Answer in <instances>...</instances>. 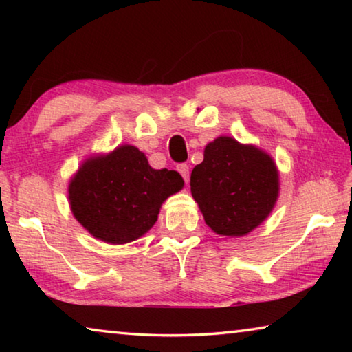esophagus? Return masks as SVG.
Listing matches in <instances>:
<instances>
[{"label":"esophagus","instance_id":"1","mask_svg":"<svg viewBox=\"0 0 352 352\" xmlns=\"http://www.w3.org/2000/svg\"><path fill=\"white\" fill-rule=\"evenodd\" d=\"M177 170L180 172V175L183 177L184 182H189V166L186 163H180L177 166Z\"/></svg>","mask_w":352,"mask_h":352}]
</instances>
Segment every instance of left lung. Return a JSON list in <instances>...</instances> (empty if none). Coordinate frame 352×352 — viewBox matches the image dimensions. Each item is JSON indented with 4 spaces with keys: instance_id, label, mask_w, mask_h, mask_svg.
<instances>
[{
    "instance_id": "8db88e82",
    "label": "left lung",
    "mask_w": 352,
    "mask_h": 352,
    "mask_svg": "<svg viewBox=\"0 0 352 352\" xmlns=\"http://www.w3.org/2000/svg\"><path fill=\"white\" fill-rule=\"evenodd\" d=\"M273 160L254 146L220 136L190 174V192L214 233L243 236L269 216L278 199Z\"/></svg>"
}]
</instances>
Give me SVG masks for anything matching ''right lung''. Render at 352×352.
<instances>
[{
  "label": "right lung",
  "mask_w": 352,
  "mask_h": 352,
  "mask_svg": "<svg viewBox=\"0 0 352 352\" xmlns=\"http://www.w3.org/2000/svg\"><path fill=\"white\" fill-rule=\"evenodd\" d=\"M183 184L178 172L152 169L138 148L121 146L82 164L69 183V205L94 237L127 243L152 228L163 201Z\"/></svg>",
  "instance_id": "add662e5"
}]
</instances>
